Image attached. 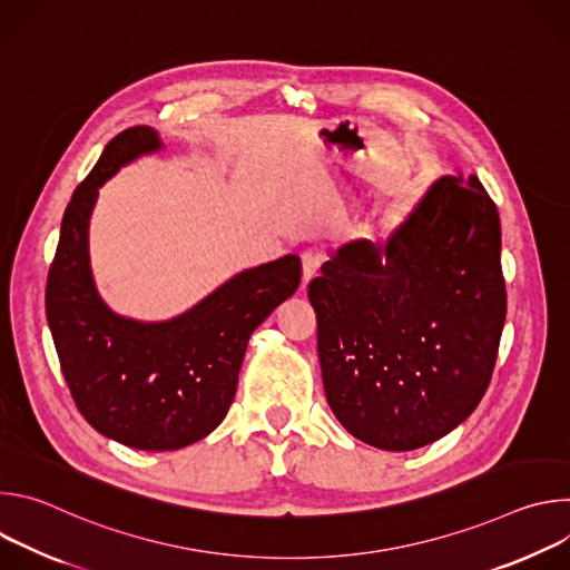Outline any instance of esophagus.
<instances>
[{
  "label": "esophagus",
  "mask_w": 570,
  "mask_h": 570,
  "mask_svg": "<svg viewBox=\"0 0 570 570\" xmlns=\"http://www.w3.org/2000/svg\"><path fill=\"white\" fill-rule=\"evenodd\" d=\"M320 264H322V255L317 250H304L302 255V286H306L320 271Z\"/></svg>",
  "instance_id": "esophagus-1"
}]
</instances>
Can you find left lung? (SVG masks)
<instances>
[{"label":"left lung","mask_w":570,"mask_h":570,"mask_svg":"<svg viewBox=\"0 0 570 570\" xmlns=\"http://www.w3.org/2000/svg\"><path fill=\"white\" fill-rule=\"evenodd\" d=\"M324 394L356 440L413 451L480 403L505 324L501 218L475 176H442L379 240L330 253L308 284Z\"/></svg>","instance_id":"left-lung-1"}]
</instances>
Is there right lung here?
<instances>
[{
	"mask_svg": "<svg viewBox=\"0 0 570 570\" xmlns=\"http://www.w3.org/2000/svg\"><path fill=\"white\" fill-rule=\"evenodd\" d=\"M165 148L150 126L108 141L65 209L47 279V322L69 392L88 424L130 449L176 451L207 438L234 401L238 370L259 324L299 284V259L246 268L169 320L112 311L90 264L99 189L130 161Z\"/></svg>",
	"mask_w": 570,
	"mask_h": 570,
	"instance_id": "1",
	"label": "right lung"
}]
</instances>
